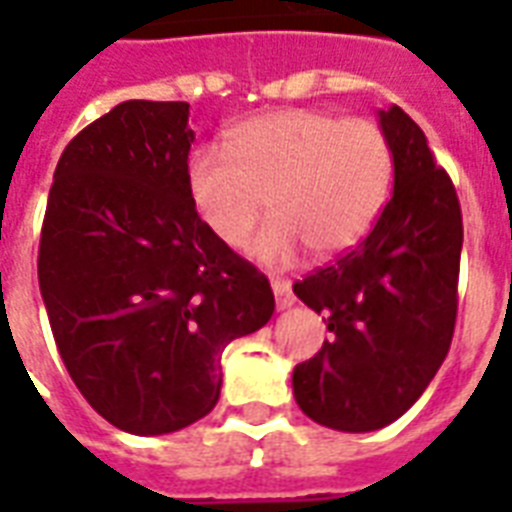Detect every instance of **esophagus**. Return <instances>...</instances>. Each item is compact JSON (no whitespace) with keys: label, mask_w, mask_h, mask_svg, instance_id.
Wrapping results in <instances>:
<instances>
[{"label":"esophagus","mask_w":512,"mask_h":512,"mask_svg":"<svg viewBox=\"0 0 512 512\" xmlns=\"http://www.w3.org/2000/svg\"><path fill=\"white\" fill-rule=\"evenodd\" d=\"M271 287H273V295H276V308H279V311H287V308H292V305H295V295H292L289 281L273 279Z\"/></svg>","instance_id":"1"}]
</instances>
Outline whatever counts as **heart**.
Here are the masks:
<instances>
[{"instance_id": "1", "label": "heart", "mask_w": 512, "mask_h": 512, "mask_svg": "<svg viewBox=\"0 0 512 512\" xmlns=\"http://www.w3.org/2000/svg\"><path fill=\"white\" fill-rule=\"evenodd\" d=\"M393 146L372 119L319 108H281L233 124L225 148L196 146L185 162V193L201 225L225 247H241L265 204L271 223L249 255L263 265L345 255L364 241L385 207Z\"/></svg>"}]
</instances>
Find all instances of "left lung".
<instances>
[{"mask_svg": "<svg viewBox=\"0 0 512 512\" xmlns=\"http://www.w3.org/2000/svg\"><path fill=\"white\" fill-rule=\"evenodd\" d=\"M377 116L393 146V196L356 249L295 284L332 332L295 366V401L342 433L398 420L444 364L457 319V191L412 116L398 106Z\"/></svg>", "mask_w": 512, "mask_h": 512, "instance_id": "8db88e82", "label": "left lung"}]
</instances>
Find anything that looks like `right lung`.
<instances>
[{
    "mask_svg": "<svg viewBox=\"0 0 512 512\" xmlns=\"http://www.w3.org/2000/svg\"><path fill=\"white\" fill-rule=\"evenodd\" d=\"M188 103L124 100L55 167L39 289L71 380L132 436L215 409L220 356L273 316L263 273L201 225L185 193Z\"/></svg>",
    "mask_w": 512,
    "mask_h": 512,
    "instance_id": "add662e5",
    "label": "right lung"
}]
</instances>
